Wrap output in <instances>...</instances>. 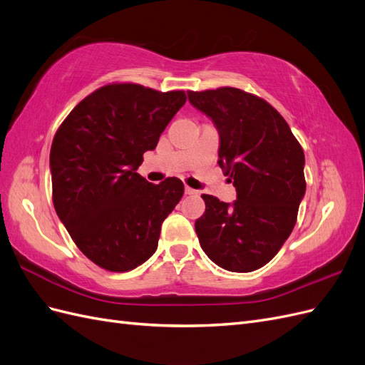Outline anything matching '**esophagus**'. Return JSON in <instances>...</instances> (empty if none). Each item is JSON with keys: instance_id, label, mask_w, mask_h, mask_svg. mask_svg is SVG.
<instances>
[{"instance_id": "34e87169", "label": "esophagus", "mask_w": 365, "mask_h": 365, "mask_svg": "<svg viewBox=\"0 0 365 365\" xmlns=\"http://www.w3.org/2000/svg\"><path fill=\"white\" fill-rule=\"evenodd\" d=\"M185 194H188V195H195V194H197V191H195V190H192V188H190V186H186V188H185Z\"/></svg>"}]
</instances>
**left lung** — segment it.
<instances>
[{"mask_svg": "<svg viewBox=\"0 0 365 365\" xmlns=\"http://www.w3.org/2000/svg\"><path fill=\"white\" fill-rule=\"evenodd\" d=\"M188 98L220 133L218 165L237 190L232 205L202 194L206 211L195 222L197 237L217 266L252 272L278 254L297 223L304 151L284 118L252 93L220 87Z\"/></svg>", "mask_w": 365, "mask_h": 365, "instance_id": "1", "label": "left lung"}]
</instances>
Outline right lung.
I'll use <instances>...</instances> for the list:
<instances>
[{
  "label": "right lung",
  "instance_id": "1",
  "mask_svg": "<svg viewBox=\"0 0 365 365\" xmlns=\"http://www.w3.org/2000/svg\"><path fill=\"white\" fill-rule=\"evenodd\" d=\"M185 102L183 90L111 82L59 125L50 150L51 199L71 240L99 267L128 272L158 249L185 186L177 177L150 183L136 170Z\"/></svg>",
  "mask_w": 365,
  "mask_h": 365
}]
</instances>
